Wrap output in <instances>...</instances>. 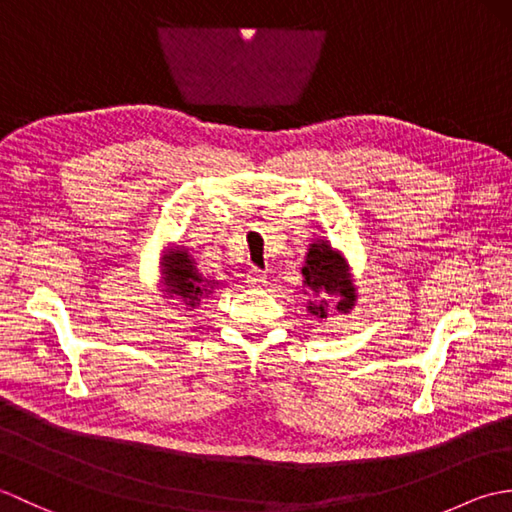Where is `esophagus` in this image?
Returning <instances> with one entry per match:
<instances>
[{
	"instance_id": "obj_1",
	"label": "esophagus",
	"mask_w": 512,
	"mask_h": 512,
	"mask_svg": "<svg viewBox=\"0 0 512 512\" xmlns=\"http://www.w3.org/2000/svg\"><path fill=\"white\" fill-rule=\"evenodd\" d=\"M266 279H268V275L259 268H250L246 273V281H248V284H253V286H264Z\"/></svg>"
}]
</instances>
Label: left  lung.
<instances>
[{
    "label": "left lung",
    "mask_w": 512,
    "mask_h": 512,
    "mask_svg": "<svg viewBox=\"0 0 512 512\" xmlns=\"http://www.w3.org/2000/svg\"><path fill=\"white\" fill-rule=\"evenodd\" d=\"M303 277H306L303 284H306L317 297H339V301H336V310L347 312L354 306L356 292L350 277H347L343 257L336 255L328 244H312L306 259V268H303ZM325 308H328L325 299H321L319 303H310V312L317 314L321 319L328 317Z\"/></svg>",
    "instance_id": "1"
}]
</instances>
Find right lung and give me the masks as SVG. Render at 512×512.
Returning <instances> with one entry per match:
<instances>
[{
    "label": "right lung",
    "instance_id": "obj_1",
    "mask_svg": "<svg viewBox=\"0 0 512 512\" xmlns=\"http://www.w3.org/2000/svg\"><path fill=\"white\" fill-rule=\"evenodd\" d=\"M165 284L169 286L167 292L178 295L191 308L198 306V301L209 292L206 288H213L209 281L204 284V279L195 273L193 262L182 250H171L165 257Z\"/></svg>",
    "mask_w": 512,
    "mask_h": 512
}]
</instances>
